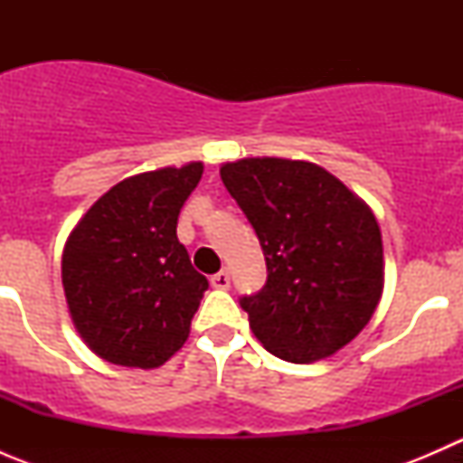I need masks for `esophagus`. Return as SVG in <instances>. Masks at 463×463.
<instances>
[{"label": "esophagus", "instance_id": "esophagus-1", "mask_svg": "<svg viewBox=\"0 0 463 463\" xmlns=\"http://www.w3.org/2000/svg\"><path fill=\"white\" fill-rule=\"evenodd\" d=\"M210 284H213V288L226 291V288H231V273H228V270H219V273H214L213 278H210Z\"/></svg>", "mask_w": 463, "mask_h": 463}]
</instances>
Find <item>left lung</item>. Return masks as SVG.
I'll return each instance as SVG.
<instances>
[{"mask_svg": "<svg viewBox=\"0 0 463 463\" xmlns=\"http://www.w3.org/2000/svg\"><path fill=\"white\" fill-rule=\"evenodd\" d=\"M264 250L258 296L241 298L255 338L288 363L352 343L383 296V240L372 208L311 161L249 156L219 167Z\"/></svg>", "mask_w": 463, "mask_h": 463, "instance_id": "obj_1", "label": "left lung"}]
</instances>
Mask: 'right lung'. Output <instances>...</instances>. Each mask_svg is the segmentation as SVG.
I'll use <instances>...</instances> for the list:
<instances>
[{"mask_svg": "<svg viewBox=\"0 0 463 463\" xmlns=\"http://www.w3.org/2000/svg\"><path fill=\"white\" fill-rule=\"evenodd\" d=\"M202 161L123 179L82 214L62 250L69 314L102 361L154 370L188 340L208 279L193 269L176 219Z\"/></svg>", "mask_w": 463, "mask_h": 463, "instance_id": "1", "label": "right lung"}]
</instances>
